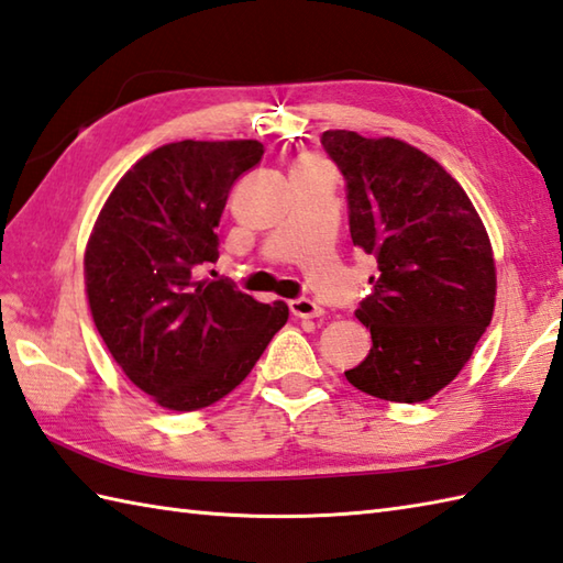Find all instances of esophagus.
Instances as JSON below:
<instances>
[{
    "mask_svg": "<svg viewBox=\"0 0 563 563\" xmlns=\"http://www.w3.org/2000/svg\"><path fill=\"white\" fill-rule=\"evenodd\" d=\"M290 312L300 319H312L322 314V307L314 300H307V297H297V300H290Z\"/></svg>",
    "mask_w": 563,
    "mask_h": 563,
    "instance_id": "1",
    "label": "esophagus"
}]
</instances>
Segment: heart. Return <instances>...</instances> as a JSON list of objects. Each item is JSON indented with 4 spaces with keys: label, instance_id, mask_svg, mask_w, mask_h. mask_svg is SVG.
<instances>
[{
    "label": "heart",
    "instance_id": "obj_1",
    "mask_svg": "<svg viewBox=\"0 0 563 563\" xmlns=\"http://www.w3.org/2000/svg\"><path fill=\"white\" fill-rule=\"evenodd\" d=\"M305 161H314V158H305Z\"/></svg>",
    "mask_w": 563,
    "mask_h": 563
}]
</instances>
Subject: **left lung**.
<instances>
[{"mask_svg":"<svg viewBox=\"0 0 563 563\" xmlns=\"http://www.w3.org/2000/svg\"><path fill=\"white\" fill-rule=\"evenodd\" d=\"M322 146L346 178L351 241L378 261L356 317L366 361L346 380L373 398L424 402L466 366L495 310V258L476 207L424 151L332 129Z\"/></svg>","mask_w":563,"mask_h":563,"instance_id":"obj_1","label":"left lung"}]
</instances>
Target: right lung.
I'll use <instances>...</instances> for the list:
<instances>
[{"label": "right lung", "instance_id": "1", "mask_svg": "<svg viewBox=\"0 0 563 563\" xmlns=\"http://www.w3.org/2000/svg\"><path fill=\"white\" fill-rule=\"evenodd\" d=\"M263 143L175 141L121 175L85 249L95 327L124 376L165 410L214 405L244 380L288 305H263L227 280L200 278L219 256L231 185Z\"/></svg>", "mask_w": 563, "mask_h": 563}]
</instances>
